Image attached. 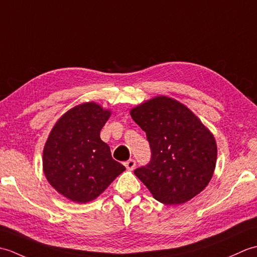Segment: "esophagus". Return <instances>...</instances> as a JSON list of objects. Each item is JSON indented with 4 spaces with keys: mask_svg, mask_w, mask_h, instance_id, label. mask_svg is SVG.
Returning <instances> with one entry per match:
<instances>
[{
    "mask_svg": "<svg viewBox=\"0 0 257 257\" xmlns=\"http://www.w3.org/2000/svg\"><path fill=\"white\" fill-rule=\"evenodd\" d=\"M124 166H125V168H127V170L132 171V170H134L135 167H136V161L133 160V159H130V160L124 162Z\"/></svg>",
    "mask_w": 257,
    "mask_h": 257,
    "instance_id": "1",
    "label": "esophagus"
}]
</instances>
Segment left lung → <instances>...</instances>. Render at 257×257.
<instances>
[{
  "mask_svg": "<svg viewBox=\"0 0 257 257\" xmlns=\"http://www.w3.org/2000/svg\"><path fill=\"white\" fill-rule=\"evenodd\" d=\"M147 135L151 160L135 170L152 196L168 205L190 201L213 177L217 147L214 136L180 101L157 96L130 110Z\"/></svg>",
  "mask_w": 257,
  "mask_h": 257,
  "instance_id": "1",
  "label": "left lung"
}]
</instances>
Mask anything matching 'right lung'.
<instances>
[{
  "label": "right lung",
  "instance_id": "add662e5",
  "mask_svg": "<svg viewBox=\"0 0 257 257\" xmlns=\"http://www.w3.org/2000/svg\"><path fill=\"white\" fill-rule=\"evenodd\" d=\"M111 111L88 101L54 124L43 150V171L58 193L76 203L95 200L125 168L112 159L100 130Z\"/></svg>",
  "mask_w": 257,
  "mask_h": 257
}]
</instances>
